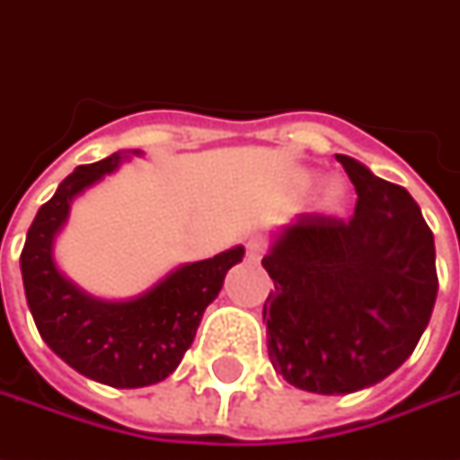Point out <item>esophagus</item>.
I'll return each instance as SVG.
<instances>
[{"mask_svg":"<svg viewBox=\"0 0 460 460\" xmlns=\"http://www.w3.org/2000/svg\"><path fill=\"white\" fill-rule=\"evenodd\" d=\"M245 258H248L251 263H258V261L263 258V243H261V240H248V243H245Z\"/></svg>","mask_w":460,"mask_h":460,"instance_id":"obj_1","label":"esophagus"}]
</instances>
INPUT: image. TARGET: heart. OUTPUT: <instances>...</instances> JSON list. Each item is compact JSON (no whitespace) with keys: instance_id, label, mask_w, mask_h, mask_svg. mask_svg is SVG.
Instances as JSON below:
<instances>
[{"instance_id":"b5f03b06","label":"heart","mask_w":460,"mask_h":460,"mask_svg":"<svg viewBox=\"0 0 460 460\" xmlns=\"http://www.w3.org/2000/svg\"><path fill=\"white\" fill-rule=\"evenodd\" d=\"M299 181L307 184L309 176H302ZM345 199H348V191H345L343 181L327 179V181H323V184L314 189V194H312V207H314V212H320V215H335V212L343 209Z\"/></svg>"}]
</instances>
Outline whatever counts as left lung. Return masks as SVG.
Returning <instances> with one entry per match:
<instances>
[{
	"label": "left lung",
	"instance_id": "1",
	"mask_svg": "<svg viewBox=\"0 0 460 460\" xmlns=\"http://www.w3.org/2000/svg\"><path fill=\"white\" fill-rule=\"evenodd\" d=\"M358 202L350 220L302 217L269 235V356L296 389L350 394L394 374L438 296L435 240L407 189L338 155Z\"/></svg>",
	"mask_w": 460,
	"mask_h": 460
}]
</instances>
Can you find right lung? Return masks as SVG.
Masks as SVG:
<instances>
[{"mask_svg":"<svg viewBox=\"0 0 460 460\" xmlns=\"http://www.w3.org/2000/svg\"><path fill=\"white\" fill-rule=\"evenodd\" d=\"M143 155L117 151L74 168L38 209L20 256L27 307L45 345L81 376L117 389L151 386L176 371L194 343L204 309L217 299L225 274L245 256L243 245H233L215 258L179 263L151 289L128 299L94 296L66 276L56 258V240L76 197Z\"/></svg>","mask_w":460,"mask_h":460,"instance_id":"add662e5","label":"right lung"}]
</instances>
